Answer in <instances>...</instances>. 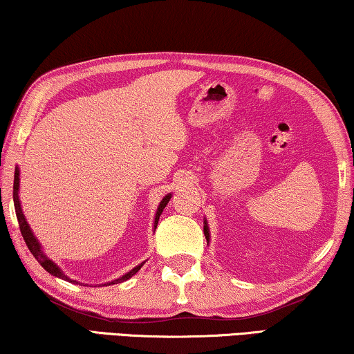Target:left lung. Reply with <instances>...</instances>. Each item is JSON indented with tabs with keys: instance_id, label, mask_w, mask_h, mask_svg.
Segmentation results:
<instances>
[{
	"instance_id": "left-lung-1",
	"label": "left lung",
	"mask_w": 354,
	"mask_h": 354,
	"mask_svg": "<svg viewBox=\"0 0 354 354\" xmlns=\"http://www.w3.org/2000/svg\"><path fill=\"white\" fill-rule=\"evenodd\" d=\"M203 230H205V236H206V241L209 243V239H211V234H209V227H207V221L205 219V227H203Z\"/></svg>"
}]
</instances>
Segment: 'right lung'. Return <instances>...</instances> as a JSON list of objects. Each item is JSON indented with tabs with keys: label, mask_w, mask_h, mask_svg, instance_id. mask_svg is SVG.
Here are the masks:
<instances>
[{
	"label": "right lung",
	"mask_w": 354,
	"mask_h": 354,
	"mask_svg": "<svg viewBox=\"0 0 354 354\" xmlns=\"http://www.w3.org/2000/svg\"><path fill=\"white\" fill-rule=\"evenodd\" d=\"M19 182H21V171H19V167H16V171H14V190H12L14 207H16V216H17V221H19V227H21V234H22V236H24V240H26L28 250H30V253L33 254V258H35V259L38 261V263L41 264L43 269L48 270V272H50L51 275H55V277H59V279L67 280V282H72V283H80V282H77V280H72L71 277H67V275H66L64 272H62V269L59 268V266H57L56 263H53V261H51L50 258H48L46 253H45V251H43V248H41L40 241H38L37 236L33 235L30 225H28L26 216H24V212H22L21 200H19ZM171 198H172L171 193H167V195L164 196L162 200H161V203H159L156 214H154V222H153V224H154V230H156V227H158L159 216L162 214L164 207H166V205L169 203V200H171ZM143 264H145V263L135 266V268H133L132 270H129V272L124 274L122 277L115 279V280H113V282H106L104 285H114V283L124 282V280H129L130 277H132V275H135V274L138 272L140 269H142Z\"/></svg>",
	"instance_id": "obj_1"
}]
</instances>
